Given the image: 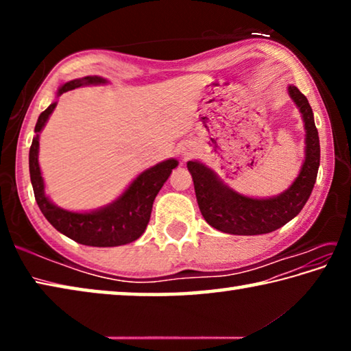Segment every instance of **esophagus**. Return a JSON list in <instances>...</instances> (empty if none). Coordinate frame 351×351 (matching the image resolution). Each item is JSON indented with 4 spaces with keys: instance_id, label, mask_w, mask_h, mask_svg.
<instances>
[{
    "instance_id": "esophagus-1",
    "label": "esophagus",
    "mask_w": 351,
    "mask_h": 351,
    "mask_svg": "<svg viewBox=\"0 0 351 351\" xmlns=\"http://www.w3.org/2000/svg\"><path fill=\"white\" fill-rule=\"evenodd\" d=\"M193 153H195L193 148H190V147L182 148V156H184V158H189V156H192Z\"/></svg>"
}]
</instances>
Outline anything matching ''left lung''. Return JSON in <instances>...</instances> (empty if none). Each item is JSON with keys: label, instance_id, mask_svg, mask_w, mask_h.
<instances>
[{"label": "left lung", "instance_id": "left-lung-1", "mask_svg": "<svg viewBox=\"0 0 351 351\" xmlns=\"http://www.w3.org/2000/svg\"><path fill=\"white\" fill-rule=\"evenodd\" d=\"M305 122V162L288 190L274 198H247L218 180L204 164L189 161L199 210L212 228L232 235L269 234L291 221L304 209L313 192L320 164V145L316 123L308 99L295 86L288 88Z\"/></svg>", "mask_w": 351, "mask_h": 351}]
</instances>
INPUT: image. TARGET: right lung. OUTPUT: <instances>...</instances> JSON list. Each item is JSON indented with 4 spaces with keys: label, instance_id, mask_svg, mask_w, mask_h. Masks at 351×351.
<instances>
[{
    "label": "right lung",
    "instance_id": "right-lung-1",
    "mask_svg": "<svg viewBox=\"0 0 351 351\" xmlns=\"http://www.w3.org/2000/svg\"><path fill=\"white\" fill-rule=\"evenodd\" d=\"M99 83H106V80L97 75L71 80L58 90V96L83 85H99ZM57 102L51 104L38 116L37 125H35L37 136L32 139L31 150H29V171H31L35 201H37L40 210L58 232L80 245L111 247L138 240L150 221L154 198L164 182L169 180L178 161L167 159V161L159 162L154 167L142 171L114 203L102 207V209L88 213L60 209L46 198L43 178H41L38 165V133L45 127L47 117L54 111Z\"/></svg>",
    "mask_w": 351,
    "mask_h": 351
}]
</instances>
